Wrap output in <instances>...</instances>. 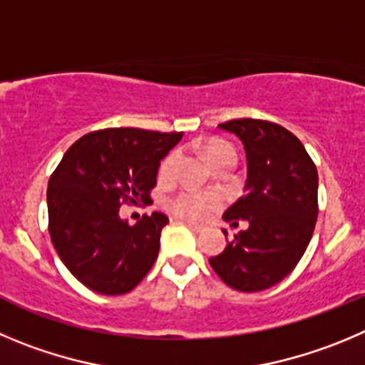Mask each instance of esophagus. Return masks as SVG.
Listing matches in <instances>:
<instances>
[{
    "label": "esophagus",
    "instance_id": "esophagus-1",
    "mask_svg": "<svg viewBox=\"0 0 365 365\" xmlns=\"http://www.w3.org/2000/svg\"><path fill=\"white\" fill-rule=\"evenodd\" d=\"M183 223L189 225V227L194 230V232H202V230H203V227H200V225L192 223V221H189V220H183Z\"/></svg>",
    "mask_w": 365,
    "mask_h": 365
}]
</instances>
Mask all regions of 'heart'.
I'll return each instance as SVG.
<instances>
[{
  "label": "heart",
  "instance_id": "1",
  "mask_svg": "<svg viewBox=\"0 0 365 365\" xmlns=\"http://www.w3.org/2000/svg\"><path fill=\"white\" fill-rule=\"evenodd\" d=\"M205 156L209 158L210 163H216L221 158H234V151L229 145L220 144V142H210L205 145ZM180 155L178 153H171L163 160L162 167H160V176L162 178H171L176 171V165H178ZM217 207V198L214 194H198V192H182L178 198L173 202V209L178 216L187 217V220L200 221L205 220L210 212Z\"/></svg>",
  "mask_w": 365,
  "mask_h": 365
}]
</instances>
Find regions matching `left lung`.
Instances as JSON below:
<instances>
[{"mask_svg": "<svg viewBox=\"0 0 365 365\" xmlns=\"http://www.w3.org/2000/svg\"><path fill=\"white\" fill-rule=\"evenodd\" d=\"M217 128L236 135L247 155L245 194L223 220L234 227L248 221V227L209 263L234 290H267L294 270L308 248L319 212V175L301 140L282 125L237 118Z\"/></svg>", "mask_w": 365, "mask_h": 365, "instance_id": "1", "label": "left lung"}]
</instances>
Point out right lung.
Instances as JSON below:
<instances>
[{"mask_svg": "<svg viewBox=\"0 0 365 365\" xmlns=\"http://www.w3.org/2000/svg\"><path fill=\"white\" fill-rule=\"evenodd\" d=\"M183 133L110 128L81 136L48 182L50 237L64 267L86 288L122 295L155 264L169 223L153 212L135 225L120 220L122 203H148L160 162Z\"/></svg>", "mask_w": 365, "mask_h": 365, "instance_id": "add662e5", "label": "right lung"}]
</instances>
